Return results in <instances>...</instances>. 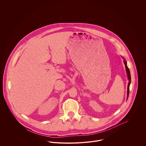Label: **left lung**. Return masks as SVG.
Returning a JSON list of instances; mask_svg holds the SVG:
<instances>
[{
  "instance_id": "obj_1",
  "label": "left lung",
  "mask_w": 146,
  "mask_h": 146,
  "mask_svg": "<svg viewBox=\"0 0 146 146\" xmlns=\"http://www.w3.org/2000/svg\"><path fill=\"white\" fill-rule=\"evenodd\" d=\"M124 64H125V68H126V71L127 73V78L129 80V83H128V85H127V100L129 97V87H130V85L131 83V75H130V70L129 69L127 65V62L125 61V59L124 58Z\"/></svg>"
}]
</instances>
